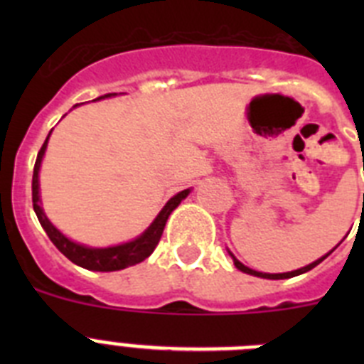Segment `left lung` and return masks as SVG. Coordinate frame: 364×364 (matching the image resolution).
Wrapping results in <instances>:
<instances>
[{
  "instance_id": "obj_1",
  "label": "left lung",
  "mask_w": 364,
  "mask_h": 364,
  "mask_svg": "<svg viewBox=\"0 0 364 364\" xmlns=\"http://www.w3.org/2000/svg\"><path fill=\"white\" fill-rule=\"evenodd\" d=\"M337 246H339V244H337ZM336 246V247H337ZM336 247H333V250H336ZM332 250V252H333ZM330 252V253H332ZM330 253H326V255L324 257H321V259H317L315 260V262H311V264H308V266H304V268H301V269H295V272H286V273H262V272H255V269H252V268H247V266H244L242 262H240V260H237L233 257V253H230L231 255V259H233V262H235V266H237V268L240 269V272H244V273H250V275H255V277H262V279H273V281H279V279H290V277H295V275H301V273H306V272H310V269H314L315 266L317 264H321V262H323L324 259H326L328 255H330Z\"/></svg>"
}]
</instances>
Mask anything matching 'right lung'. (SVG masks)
<instances>
[{
  "instance_id": "obj_1",
  "label": "right lung",
  "mask_w": 364,
  "mask_h": 364,
  "mask_svg": "<svg viewBox=\"0 0 364 364\" xmlns=\"http://www.w3.org/2000/svg\"><path fill=\"white\" fill-rule=\"evenodd\" d=\"M111 96H117V92H109V95L100 96V98L96 100L111 98ZM49 136L45 138L43 146H41L40 153H38L36 164H34V175H32V205H34V211H36V217L38 220H40L41 228L45 230V233L49 235V239L53 240L54 246H56L70 262L82 266V268L85 269H92V272H118V269L129 268V266H134L138 264V262L146 260L147 257L154 252L156 244H159L171 211L188 197L189 189L176 193L175 197L169 198V202L164 205L162 211H160V213L156 215V218L151 222V226L147 228L140 237L131 240V242L118 244V246L111 247L83 246V244H78L74 242V240L67 239L62 231L56 230V228L53 226V222H50L49 218H47V215L43 213V210H41L40 205V180H38V175H40V166L41 160H43L45 149H47Z\"/></svg>"
}]
</instances>
